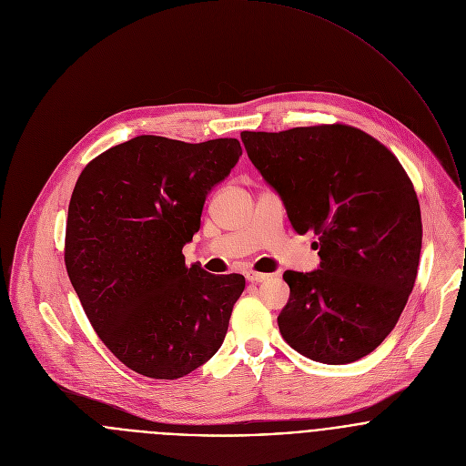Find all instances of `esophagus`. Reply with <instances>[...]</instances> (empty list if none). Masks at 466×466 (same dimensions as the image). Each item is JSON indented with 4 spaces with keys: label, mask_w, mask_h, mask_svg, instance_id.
Returning a JSON list of instances; mask_svg holds the SVG:
<instances>
[{
    "label": "esophagus",
    "mask_w": 466,
    "mask_h": 466,
    "mask_svg": "<svg viewBox=\"0 0 466 466\" xmlns=\"http://www.w3.org/2000/svg\"><path fill=\"white\" fill-rule=\"evenodd\" d=\"M246 279L248 282H253V284H260V282H266L269 279V275H264V273H255V271H248L246 273Z\"/></svg>",
    "instance_id": "esophagus-1"
}]
</instances>
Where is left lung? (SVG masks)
<instances>
[{"label":"left lung","mask_w":466,"mask_h":466,"mask_svg":"<svg viewBox=\"0 0 466 466\" xmlns=\"http://www.w3.org/2000/svg\"><path fill=\"white\" fill-rule=\"evenodd\" d=\"M240 139L293 229L318 235V269L284 273V339L327 365L367 356L394 329L418 275L423 229L410 178L383 145L345 125Z\"/></svg>","instance_id":"1"}]
</instances>
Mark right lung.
<instances>
[{
  "label": "right lung",
  "instance_id": "obj_1",
  "mask_svg": "<svg viewBox=\"0 0 466 466\" xmlns=\"http://www.w3.org/2000/svg\"><path fill=\"white\" fill-rule=\"evenodd\" d=\"M242 156L237 139L198 145L139 136L79 175L65 264L103 343L132 370L177 380L222 345L242 275L186 268L209 191Z\"/></svg>",
  "mask_w": 466,
  "mask_h": 466
}]
</instances>
